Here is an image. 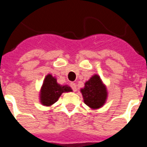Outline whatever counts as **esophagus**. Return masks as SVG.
<instances>
[{"instance_id": "esophagus-1", "label": "esophagus", "mask_w": 147, "mask_h": 147, "mask_svg": "<svg viewBox=\"0 0 147 147\" xmlns=\"http://www.w3.org/2000/svg\"><path fill=\"white\" fill-rule=\"evenodd\" d=\"M70 87L71 88V89L73 90L74 92H76L77 91V88H76V84L74 82L70 83Z\"/></svg>"}]
</instances>
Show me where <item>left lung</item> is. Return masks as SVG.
<instances>
[{"label": "left lung", "instance_id": "left-lung-1", "mask_svg": "<svg viewBox=\"0 0 147 147\" xmlns=\"http://www.w3.org/2000/svg\"><path fill=\"white\" fill-rule=\"evenodd\" d=\"M84 102L92 109H97L104 105L107 98V90L100 77L94 75L86 82L85 88L81 89Z\"/></svg>", "mask_w": 147, "mask_h": 147}]
</instances>
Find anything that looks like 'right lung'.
<instances>
[{
    "label": "right lung",
    "instance_id": "add662e5",
    "mask_svg": "<svg viewBox=\"0 0 147 147\" xmlns=\"http://www.w3.org/2000/svg\"><path fill=\"white\" fill-rule=\"evenodd\" d=\"M72 90L67 85H60L56 82V78L51 75L45 78L40 92V102L45 106H50L56 102L63 92H71Z\"/></svg>",
    "mask_w": 147,
    "mask_h": 147
}]
</instances>
